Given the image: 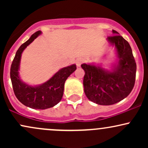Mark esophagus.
<instances>
[{
  "mask_svg": "<svg viewBox=\"0 0 148 148\" xmlns=\"http://www.w3.org/2000/svg\"><path fill=\"white\" fill-rule=\"evenodd\" d=\"M83 62H84V60H83L82 58L77 59V60H76V65H77L78 67H79L80 66H81V64L83 63Z\"/></svg>",
  "mask_w": 148,
  "mask_h": 148,
  "instance_id": "1",
  "label": "esophagus"
}]
</instances>
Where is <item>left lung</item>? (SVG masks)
<instances>
[{
	"mask_svg": "<svg viewBox=\"0 0 148 148\" xmlns=\"http://www.w3.org/2000/svg\"><path fill=\"white\" fill-rule=\"evenodd\" d=\"M107 40L115 47L118 61L107 69L100 64H82L84 92L88 99L99 105L114 104L126 98L133 89L136 64L130 44L115 30Z\"/></svg>",
	"mask_w": 148,
	"mask_h": 148,
	"instance_id": "8db88e82",
	"label": "left lung"
}]
</instances>
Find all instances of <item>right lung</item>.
Wrapping results in <instances>:
<instances>
[{
    "label": "right lung",
    "mask_w": 148,
    "mask_h": 148,
    "mask_svg": "<svg viewBox=\"0 0 148 148\" xmlns=\"http://www.w3.org/2000/svg\"><path fill=\"white\" fill-rule=\"evenodd\" d=\"M41 34V31L33 34L18 48L10 68V78L16 98L23 105L33 109H47L60 102L63 95L64 82L76 69L75 64L63 67L50 79L38 86H30L21 81L18 70L22 53Z\"/></svg>",
    "instance_id": "obj_1"
}]
</instances>
